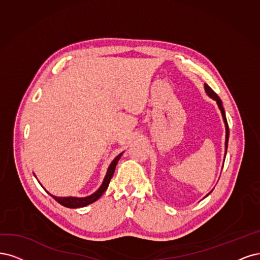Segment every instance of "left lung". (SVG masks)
<instances>
[{"label": "left lung", "mask_w": 260, "mask_h": 260, "mask_svg": "<svg viewBox=\"0 0 260 260\" xmlns=\"http://www.w3.org/2000/svg\"><path fill=\"white\" fill-rule=\"evenodd\" d=\"M204 88H205V91L208 97H211L212 99H214L215 102L217 103V106H218L219 110L221 112V115H222V120H223V123H224V127H225V140H224V157H223V162H224V158H225V154H227V148H228V140H229V126H228V123H227V119H225V113H224V109L222 107V102L221 99L217 96V94L215 93V91L209 87L207 84H204ZM213 191V190H212ZM211 191V192H212ZM209 192V193H211ZM208 193V194H209ZM206 194V197L208 196Z\"/></svg>", "instance_id": "left-lung-1"}]
</instances>
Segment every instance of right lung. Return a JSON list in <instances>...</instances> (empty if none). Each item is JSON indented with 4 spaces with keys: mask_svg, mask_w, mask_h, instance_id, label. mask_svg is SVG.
<instances>
[{
    "mask_svg": "<svg viewBox=\"0 0 260 260\" xmlns=\"http://www.w3.org/2000/svg\"><path fill=\"white\" fill-rule=\"evenodd\" d=\"M123 152H121L118 156L114 157V160L111 162V164L109 165L108 170H107V173H106V176L105 178L103 180V183L100 185V187L94 192L93 194L90 196H87V197H83V198H78V197H56V196H53L52 193H49V192L46 190L47 193L53 197L58 203L61 204L62 206L64 207H68V208H79V207H84V206H87L91 203L96 202V201L102 197L104 194V192L107 190L109 183H110V180L112 178V176L114 174V171H115V166L116 164H118L120 157L122 156Z\"/></svg>",
    "mask_w": 260,
    "mask_h": 260,
    "instance_id": "add662e5",
    "label": "right lung"
}]
</instances>
